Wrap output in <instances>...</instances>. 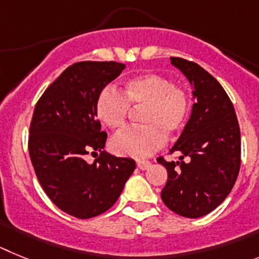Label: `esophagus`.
Instances as JSON below:
<instances>
[{"instance_id": "esophagus-1", "label": "esophagus", "mask_w": 259, "mask_h": 259, "mask_svg": "<svg viewBox=\"0 0 259 259\" xmlns=\"http://www.w3.org/2000/svg\"><path fill=\"white\" fill-rule=\"evenodd\" d=\"M150 165H151V163H150L148 160H138V161H137V167H138L139 169H142V170L147 169Z\"/></svg>"}]
</instances>
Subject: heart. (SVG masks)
I'll list each match as a JSON object with an SVG mask.
<instances>
[{
	"label": "heart",
	"mask_w": 259,
	"mask_h": 259,
	"mask_svg": "<svg viewBox=\"0 0 259 259\" xmlns=\"http://www.w3.org/2000/svg\"><path fill=\"white\" fill-rule=\"evenodd\" d=\"M122 96L113 87H104L95 103L96 116L112 130L126 123L133 107H145L143 126H130L112 138L111 148L117 155L146 157L167 141V133L175 136L185 127L192 112L190 91L173 84L163 74L148 73L130 78L123 84Z\"/></svg>",
	"instance_id": "heart-1"
}]
</instances>
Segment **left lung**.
Here are the masks:
<instances>
[{
  "instance_id": "1",
  "label": "left lung",
  "mask_w": 259,
  "mask_h": 259,
  "mask_svg": "<svg viewBox=\"0 0 259 259\" xmlns=\"http://www.w3.org/2000/svg\"><path fill=\"white\" fill-rule=\"evenodd\" d=\"M170 62L192 83V114L170 150L181 152L180 161L157 157L167 168L161 190L164 204L185 218H201L219 206L231 193L241 164V134L235 108L227 92L210 73L185 58ZM188 156L189 160L183 161Z\"/></svg>"
}]
</instances>
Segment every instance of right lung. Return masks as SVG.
<instances>
[{"label": "right lung", "mask_w": 259, "mask_h": 259, "mask_svg": "<svg viewBox=\"0 0 259 259\" xmlns=\"http://www.w3.org/2000/svg\"><path fill=\"white\" fill-rule=\"evenodd\" d=\"M123 67L114 61L75 62L44 91L33 109L28 152L36 176L49 199L78 219L111 208L136 169L130 157L103 151L107 133L95 112L99 92ZM98 151L94 163L84 160Z\"/></svg>", "instance_id": "1"}]
</instances>
